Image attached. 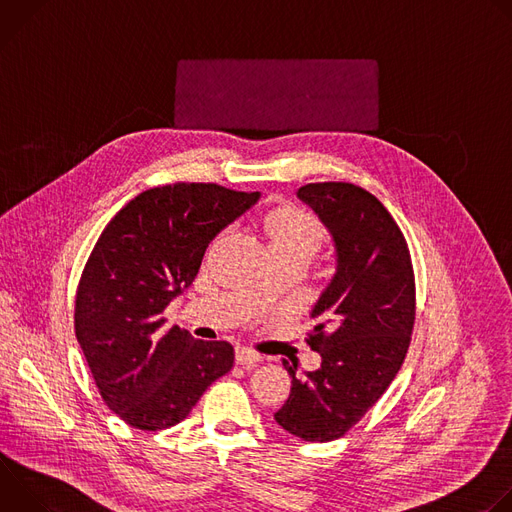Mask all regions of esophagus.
<instances>
[{"label": "esophagus", "mask_w": 512, "mask_h": 512, "mask_svg": "<svg viewBox=\"0 0 512 512\" xmlns=\"http://www.w3.org/2000/svg\"><path fill=\"white\" fill-rule=\"evenodd\" d=\"M237 362L243 364V367H257V364L261 362V354L255 352L249 346H239L237 348Z\"/></svg>", "instance_id": "esophagus-1"}]
</instances>
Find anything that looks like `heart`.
<instances>
[{
  "instance_id": "heart-1",
  "label": "heart",
  "mask_w": 512,
  "mask_h": 512,
  "mask_svg": "<svg viewBox=\"0 0 512 512\" xmlns=\"http://www.w3.org/2000/svg\"><path fill=\"white\" fill-rule=\"evenodd\" d=\"M265 231L269 235L271 251L298 253L314 257L324 243V225L320 218L296 204H287L271 210L265 216Z\"/></svg>"
}]
</instances>
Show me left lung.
Returning <instances> with one entry per match:
<instances>
[{"label": "left lung", "instance_id": "obj_1", "mask_svg": "<svg viewBox=\"0 0 512 512\" xmlns=\"http://www.w3.org/2000/svg\"><path fill=\"white\" fill-rule=\"evenodd\" d=\"M330 229L338 267L312 310L306 342L318 371L287 367L291 391L275 421L306 442H332L389 389L415 324V273L407 241L377 196L350 182L298 190Z\"/></svg>", "mask_w": 512, "mask_h": 512}]
</instances>
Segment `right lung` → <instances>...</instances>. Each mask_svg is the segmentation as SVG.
I'll return each mask as SVG.
<instances>
[{
	"instance_id": "right-lung-1",
	"label": "right lung",
	"mask_w": 512,
	"mask_h": 512,
	"mask_svg": "<svg viewBox=\"0 0 512 512\" xmlns=\"http://www.w3.org/2000/svg\"><path fill=\"white\" fill-rule=\"evenodd\" d=\"M257 198L176 182L137 194L103 229L77 287L75 332L103 401L127 425L180 423L233 369L229 342L166 330L164 310L194 281L208 243Z\"/></svg>"
}]
</instances>
